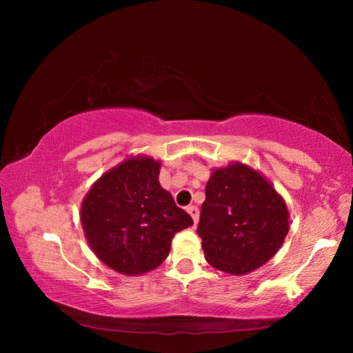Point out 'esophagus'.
<instances>
[{
  "instance_id": "esophagus-1",
  "label": "esophagus",
  "mask_w": 353,
  "mask_h": 353,
  "mask_svg": "<svg viewBox=\"0 0 353 353\" xmlns=\"http://www.w3.org/2000/svg\"><path fill=\"white\" fill-rule=\"evenodd\" d=\"M187 212L190 213V216L193 218L194 224H198V221H199V208L196 207V205H190V207L187 208Z\"/></svg>"
}]
</instances>
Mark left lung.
Masks as SVG:
<instances>
[{
	"label": "left lung",
	"mask_w": 353,
	"mask_h": 353,
	"mask_svg": "<svg viewBox=\"0 0 353 353\" xmlns=\"http://www.w3.org/2000/svg\"><path fill=\"white\" fill-rule=\"evenodd\" d=\"M288 229L283 198L259 171L235 162L212 172L196 232L213 268L252 272L276 255Z\"/></svg>",
	"instance_id": "8db88e82"
}]
</instances>
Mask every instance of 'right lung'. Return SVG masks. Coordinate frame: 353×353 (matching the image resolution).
<instances>
[{
    "label": "right lung",
    "instance_id": "right-lung-1",
    "mask_svg": "<svg viewBox=\"0 0 353 353\" xmlns=\"http://www.w3.org/2000/svg\"><path fill=\"white\" fill-rule=\"evenodd\" d=\"M160 162L130 157L101 176L83 198L81 223L98 259L124 276L160 266L177 232L193 225L159 183Z\"/></svg>",
    "mask_w": 353,
    "mask_h": 353
}]
</instances>
